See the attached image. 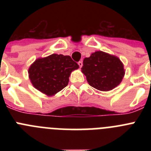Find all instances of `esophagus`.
Listing matches in <instances>:
<instances>
[{"label":"esophagus","mask_w":151,"mask_h":151,"mask_svg":"<svg viewBox=\"0 0 151 151\" xmlns=\"http://www.w3.org/2000/svg\"><path fill=\"white\" fill-rule=\"evenodd\" d=\"M78 66H79V67L81 68L82 66V65H83V63H82V61H79V62H78Z\"/></svg>","instance_id":"1"}]
</instances>
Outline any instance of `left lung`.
I'll list each match as a JSON object with an SVG mask.
<instances>
[{
  "label": "left lung",
  "instance_id": "left-lung-1",
  "mask_svg": "<svg viewBox=\"0 0 151 151\" xmlns=\"http://www.w3.org/2000/svg\"><path fill=\"white\" fill-rule=\"evenodd\" d=\"M82 72L91 87L102 91H108L118 86L125 75L120 60L101 50L84 59Z\"/></svg>",
  "mask_w": 151,
  "mask_h": 151
}]
</instances>
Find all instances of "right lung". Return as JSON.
I'll return each mask as SVG.
<instances>
[{"mask_svg":"<svg viewBox=\"0 0 151 151\" xmlns=\"http://www.w3.org/2000/svg\"><path fill=\"white\" fill-rule=\"evenodd\" d=\"M78 67L69 56L54 54L36 60L28 73L31 82L37 90L53 96L66 87L71 73Z\"/></svg>","mask_w":151,"mask_h":151,"instance_id":"add662e5","label":"right lung"}]
</instances>
